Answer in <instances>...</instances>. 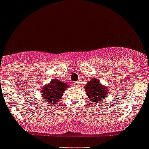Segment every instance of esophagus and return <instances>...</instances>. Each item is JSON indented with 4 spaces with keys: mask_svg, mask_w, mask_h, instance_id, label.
<instances>
[{
    "mask_svg": "<svg viewBox=\"0 0 149 149\" xmlns=\"http://www.w3.org/2000/svg\"><path fill=\"white\" fill-rule=\"evenodd\" d=\"M73 84H74V86H79V81H74L73 83Z\"/></svg>",
    "mask_w": 149,
    "mask_h": 149,
    "instance_id": "esophagus-1",
    "label": "esophagus"
}]
</instances>
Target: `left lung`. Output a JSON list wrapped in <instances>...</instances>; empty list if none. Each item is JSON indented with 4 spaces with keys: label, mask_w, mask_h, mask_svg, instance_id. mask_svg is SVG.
Instances as JSON below:
<instances>
[{
    "label": "left lung",
    "mask_w": 149,
    "mask_h": 149,
    "mask_svg": "<svg viewBox=\"0 0 149 149\" xmlns=\"http://www.w3.org/2000/svg\"><path fill=\"white\" fill-rule=\"evenodd\" d=\"M87 96L92 103H96L98 101H102L109 95V89L104 86L101 85L100 82L94 78L88 80L85 86Z\"/></svg>",
    "instance_id": "obj_1"
}]
</instances>
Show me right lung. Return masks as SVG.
<instances>
[{
	"label": "right lung",
	"instance_id": "obj_1",
	"mask_svg": "<svg viewBox=\"0 0 149 149\" xmlns=\"http://www.w3.org/2000/svg\"><path fill=\"white\" fill-rule=\"evenodd\" d=\"M67 87H69L67 84H63V82L54 79L42 88V96L45 100H46L45 101L47 103H50L52 105L55 103H58V101L61 99L63 94Z\"/></svg>",
	"mask_w": 149,
	"mask_h": 149
}]
</instances>
